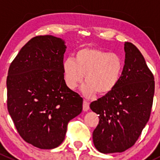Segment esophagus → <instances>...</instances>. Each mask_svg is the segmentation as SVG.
Here are the masks:
<instances>
[{"label":"esophagus","mask_w":160,"mask_h":160,"mask_svg":"<svg viewBox=\"0 0 160 160\" xmlns=\"http://www.w3.org/2000/svg\"><path fill=\"white\" fill-rule=\"evenodd\" d=\"M89 103L87 102L86 101H83V111H88L89 110Z\"/></svg>","instance_id":"obj_1"}]
</instances>
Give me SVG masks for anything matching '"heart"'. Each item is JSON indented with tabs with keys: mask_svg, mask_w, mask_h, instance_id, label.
I'll return each mask as SVG.
<instances>
[{
	"mask_svg": "<svg viewBox=\"0 0 160 160\" xmlns=\"http://www.w3.org/2000/svg\"><path fill=\"white\" fill-rule=\"evenodd\" d=\"M124 62L120 56L96 48H83L76 52L73 59L68 58L62 64L67 88L74 90L85 75L87 83L81 90L86 98L97 93L106 96L111 93L120 81Z\"/></svg>",
	"mask_w": 160,
	"mask_h": 160,
	"instance_id": "b5f03b06",
	"label": "heart"
}]
</instances>
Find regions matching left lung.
<instances>
[{
    "mask_svg": "<svg viewBox=\"0 0 160 160\" xmlns=\"http://www.w3.org/2000/svg\"><path fill=\"white\" fill-rule=\"evenodd\" d=\"M124 49L125 65L118 86L90 104L100 119L93 132V145L104 154L132 147L149 121L152 106V73L135 45L125 42Z\"/></svg>",
    "mask_w": 160,
    "mask_h": 160,
    "instance_id": "left-lung-1",
    "label": "left lung"
}]
</instances>
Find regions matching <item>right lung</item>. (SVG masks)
Here are the masks:
<instances>
[{
    "label": "right lung",
    "mask_w": 160,
    "mask_h": 160,
    "mask_svg": "<svg viewBox=\"0 0 160 160\" xmlns=\"http://www.w3.org/2000/svg\"><path fill=\"white\" fill-rule=\"evenodd\" d=\"M62 38L29 40L11 62L7 77L8 110L18 132L32 146L52 149L63 142L67 125L83 109V98L67 88Z\"/></svg>",
    "instance_id": "1"
}]
</instances>
